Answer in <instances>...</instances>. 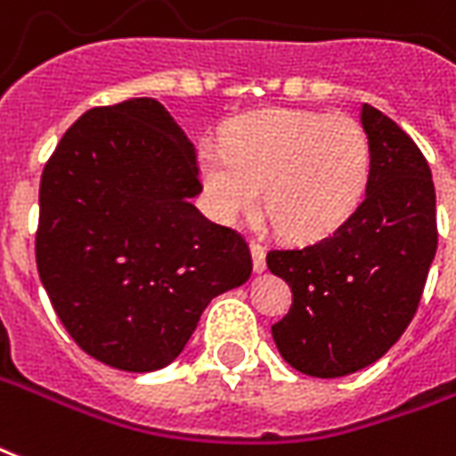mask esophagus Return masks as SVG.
Wrapping results in <instances>:
<instances>
[{
	"label": "esophagus",
	"instance_id": "obj_1",
	"mask_svg": "<svg viewBox=\"0 0 456 456\" xmlns=\"http://www.w3.org/2000/svg\"><path fill=\"white\" fill-rule=\"evenodd\" d=\"M248 248H251V258H254V271L256 273L265 271V251H263V246L256 244V241H251V244H248Z\"/></svg>",
	"mask_w": 456,
	"mask_h": 456
}]
</instances>
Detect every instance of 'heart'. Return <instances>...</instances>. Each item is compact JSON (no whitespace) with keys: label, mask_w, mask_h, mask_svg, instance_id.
Returning a JSON list of instances; mask_svg holds the SVG:
<instances>
[{"label":"heart","mask_w":456,"mask_h":456,"mask_svg":"<svg viewBox=\"0 0 456 456\" xmlns=\"http://www.w3.org/2000/svg\"><path fill=\"white\" fill-rule=\"evenodd\" d=\"M212 217L234 224L263 205L289 239L314 241L340 229L362 205L372 144L348 113L271 108L229 125L224 144L198 154Z\"/></svg>","instance_id":"b5f03b06"}]
</instances>
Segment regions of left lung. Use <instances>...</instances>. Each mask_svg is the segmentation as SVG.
Masks as SVG:
<instances>
[{
  "mask_svg": "<svg viewBox=\"0 0 456 456\" xmlns=\"http://www.w3.org/2000/svg\"><path fill=\"white\" fill-rule=\"evenodd\" d=\"M360 123L372 144L362 205L329 237L268 251V268L292 289L273 326L280 355L309 377H346L401 338L418 309L437 251L435 185L426 157L370 103Z\"/></svg>",
  "mask_w": 456,
  "mask_h": 456,
  "instance_id": "8db88e82",
  "label": "left lung"
}]
</instances>
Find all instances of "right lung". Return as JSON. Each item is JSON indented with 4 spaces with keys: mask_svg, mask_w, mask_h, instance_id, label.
<instances>
[{
    "mask_svg": "<svg viewBox=\"0 0 456 456\" xmlns=\"http://www.w3.org/2000/svg\"><path fill=\"white\" fill-rule=\"evenodd\" d=\"M195 147L157 99L91 108L40 178L36 261L77 346L103 365H171L205 306L251 278L237 232L195 208Z\"/></svg>",
    "mask_w": 456,
    "mask_h": 456,
    "instance_id": "right-lung-1",
    "label": "right lung"
}]
</instances>
